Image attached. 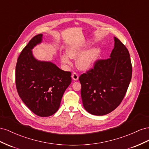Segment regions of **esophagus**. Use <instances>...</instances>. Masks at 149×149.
I'll use <instances>...</instances> for the list:
<instances>
[{"label":"esophagus","instance_id":"esophagus-1","mask_svg":"<svg viewBox=\"0 0 149 149\" xmlns=\"http://www.w3.org/2000/svg\"><path fill=\"white\" fill-rule=\"evenodd\" d=\"M72 78L74 80H77L79 79V75L77 73H75V72H74L72 75Z\"/></svg>","mask_w":149,"mask_h":149}]
</instances>
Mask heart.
<instances>
[{
    "label": "heart",
    "mask_w": 149,
    "mask_h": 149,
    "mask_svg": "<svg viewBox=\"0 0 149 149\" xmlns=\"http://www.w3.org/2000/svg\"><path fill=\"white\" fill-rule=\"evenodd\" d=\"M87 44H75L69 47L66 50L67 55H62L61 57V62L63 64H71L70 58L76 59V66L79 70H87L94 65L98 59L100 49L98 47L88 49L87 48Z\"/></svg>",
    "instance_id": "obj_1"
}]
</instances>
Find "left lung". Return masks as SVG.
<instances>
[{
    "mask_svg": "<svg viewBox=\"0 0 149 149\" xmlns=\"http://www.w3.org/2000/svg\"><path fill=\"white\" fill-rule=\"evenodd\" d=\"M110 58L99 60L94 67L79 77L83 106L94 116H104L116 109L125 95L132 67L126 47L114 37Z\"/></svg>",
    "mask_w": 149,
    "mask_h": 149,
    "instance_id": "left-lung-1",
    "label": "left lung"
}]
</instances>
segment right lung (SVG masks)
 I'll use <instances>...</instances> for the list:
<instances>
[{"label":"right lung","mask_w":149,"mask_h":149,"mask_svg":"<svg viewBox=\"0 0 149 149\" xmlns=\"http://www.w3.org/2000/svg\"><path fill=\"white\" fill-rule=\"evenodd\" d=\"M42 39V33L34 36L22 50L15 67V83L19 95L27 107L38 116L49 117L60 107L72 79L70 72L33 56L32 49Z\"/></svg>","instance_id":"add662e5"}]
</instances>
